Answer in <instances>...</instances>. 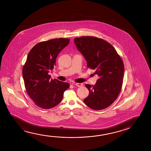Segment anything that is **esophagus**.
I'll use <instances>...</instances> for the list:
<instances>
[{"label": "esophagus", "mask_w": 151, "mask_h": 151, "mask_svg": "<svg viewBox=\"0 0 151 151\" xmlns=\"http://www.w3.org/2000/svg\"><path fill=\"white\" fill-rule=\"evenodd\" d=\"M72 84H74L75 86H76L77 87H82L83 86V84L82 83H73Z\"/></svg>", "instance_id": "34e87169"}]
</instances>
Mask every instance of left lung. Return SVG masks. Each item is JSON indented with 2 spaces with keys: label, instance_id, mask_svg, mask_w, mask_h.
I'll use <instances>...</instances> for the list:
<instances>
[{
  "label": "left lung",
  "instance_id": "1",
  "mask_svg": "<svg viewBox=\"0 0 151 151\" xmlns=\"http://www.w3.org/2000/svg\"><path fill=\"white\" fill-rule=\"evenodd\" d=\"M74 42L88 68L95 70L99 77L95 86L85 85L89 94L83 102L93 110L105 109L117 99L122 89L124 71L122 60L115 48L101 38L82 36L74 38Z\"/></svg>",
  "mask_w": 151,
  "mask_h": 151
}]
</instances>
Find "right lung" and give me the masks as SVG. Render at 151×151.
Instances as JSON below:
<instances>
[{
	"mask_svg": "<svg viewBox=\"0 0 151 151\" xmlns=\"http://www.w3.org/2000/svg\"><path fill=\"white\" fill-rule=\"evenodd\" d=\"M70 39L55 38L37 44L29 52L23 67L26 91L40 107L50 109L60 103L69 83L51 79L49 72L55 65L60 52L69 44Z\"/></svg>",
	"mask_w": 151,
	"mask_h": 151,
	"instance_id": "1",
	"label": "right lung"
}]
</instances>
